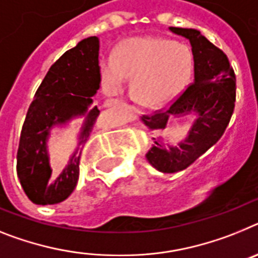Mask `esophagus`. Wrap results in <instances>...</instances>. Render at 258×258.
<instances>
[{"label": "esophagus", "instance_id": "1", "mask_svg": "<svg viewBox=\"0 0 258 258\" xmlns=\"http://www.w3.org/2000/svg\"><path fill=\"white\" fill-rule=\"evenodd\" d=\"M115 105H118V102H116V101H113V102H110V104L107 105V106H115Z\"/></svg>", "mask_w": 258, "mask_h": 258}]
</instances>
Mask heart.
Returning <instances> with one entry per match:
<instances>
[{
  "label": "heart",
  "instance_id": "1",
  "mask_svg": "<svg viewBox=\"0 0 258 258\" xmlns=\"http://www.w3.org/2000/svg\"><path fill=\"white\" fill-rule=\"evenodd\" d=\"M194 55L182 42L160 37L131 39L101 61L102 88L109 96L131 78L130 92L139 105L157 107L169 101L191 78Z\"/></svg>",
  "mask_w": 258,
  "mask_h": 258
}]
</instances>
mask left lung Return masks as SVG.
I'll use <instances>...</instances> for the list:
<instances>
[{
    "label": "left lung",
    "instance_id": "8db88e82",
    "mask_svg": "<svg viewBox=\"0 0 258 258\" xmlns=\"http://www.w3.org/2000/svg\"><path fill=\"white\" fill-rule=\"evenodd\" d=\"M191 44L194 55V82L166 110L152 116H140L148 131H161L169 119L192 116L184 138L174 144L166 136L152 138L145 153L148 163L165 174L187 169L201 154L218 142L234 111L235 74L227 57L195 28L169 27Z\"/></svg>",
    "mask_w": 258,
    "mask_h": 258
}]
</instances>
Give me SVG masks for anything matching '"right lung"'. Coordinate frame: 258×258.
<instances>
[{"mask_svg": "<svg viewBox=\"0 0 258 258\" xmlns=\"http://www.w3.org/2000/svg\"><path fill=\"white\" fill-rule=\"evenodd\" d=\"M100 40L83 39L67 50L42 80L27 111L17 154V174L27 197L37 205L59 204L73 194L79 178L80 147L87 142L100 110L91 107L101 84ZM83 117L69 162L52 174L48 157L51 131L68 128Z\"/></svg>", "mask_w": 258, "mask_h": 258, "instance_id": "1", "label": "right lung"}]
</instances>
